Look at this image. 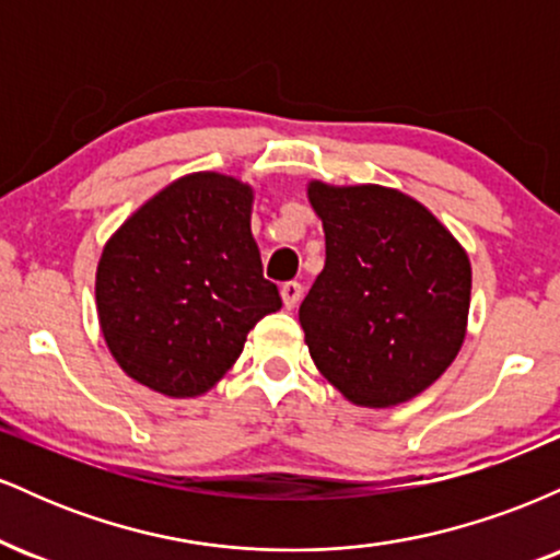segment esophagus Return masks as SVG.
<instances>
[{
    "label": "esophagus",
    "instance_id": "esophagus-1",
    "mask_svg": "<svg viewBox=\"0 0 560 560\" xmlns=\"http://www.w3.org/2000/svg\"><path fill=\"white\" fill-rule=\"evenodd\" d=\"M281 300H284V305L292 311L294 305L302 300V284L300 281H287L284 287H281Z\"/></svg>",
    "mask_w": 560,
    "mask_h": 560
}]
</instances>
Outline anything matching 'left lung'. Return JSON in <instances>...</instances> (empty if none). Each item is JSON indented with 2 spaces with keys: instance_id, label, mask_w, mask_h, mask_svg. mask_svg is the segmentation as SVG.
I'll use <instances>...</instances> for the list:
<instances>
[{
  "instance_id": "8db88e82",
  "label": "left lung",
  "mask_w": 560,
  "mask_h": 560,
  "mask_svg": "<svg viewBox=\"0 0 560 560\" xmlns=\"http://www.w3.org/2000/svg\"><path fill=\"white\" fill-rule=\"evenodd\" d=\"M326 262L300 305L318 371L350 402L389 408L436 382L466 337L471 266L421 202L387 186H307Z\"/></svg>"
}]
</instances>
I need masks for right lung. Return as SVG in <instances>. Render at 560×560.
<instances>
[{
    "label": "right lung",
    "instance_id": "1",
    "mask_svg": "<svg viewBox=\"0 0 560 560\" xmlns=\"http://www.w3.org/2000/svg\"><path fill=\"white\" fill-rule=\"evenodd\" d=\"M253 189L221 173L165 186L115 231L96 268L105 342L168 397L208 392L262 316L281 307L249 231Z\"/></svg>",
    "mask_w": 560,
    "mask_h": 560
}]
</instances>
